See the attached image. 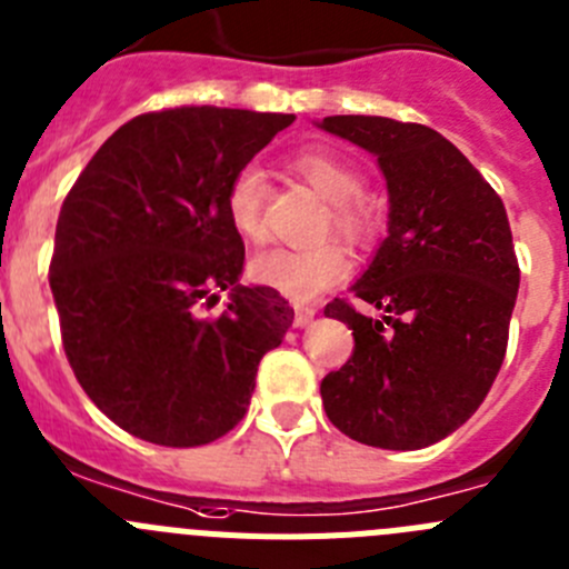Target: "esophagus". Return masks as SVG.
<instances>
[{"label":"esophagus","mask_w":569,"mask_h":569,"mask_svg":"<svg viewBox=\"0 0 569 569\" xmlns=\"http://www.w3.org/2000/svg\"><path fill=\"white\" fill-rule=\"evenodd\" d=\"M312 319H316V310H312V307H305V305L296 307V319H293L296 327H307Z\"/></svg>","instance_id":"esophagus-1"}]
</instances>
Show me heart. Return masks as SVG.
Wrapping results in <instances>:
<instances>
[{"label": "heart", "instance_id": "heart-1", "mask_svg": "<svg viewBox=\"0 0 569 569\" xmlns=\"http://www.w3.org/2000/svg\"><path fill=\"white\" fill-rule=\"evenodd\" d=\"M296 171L332 202V226L343 237H363L372 226L369 211L358 202L363 180L349 163L325 149H305L293 160ZM264 174L259 166H242L226 189V213L233 231L244 239H262ZM349 273V259L338 244H312V248H270L250 262L253 281L293 301H310L338 284Z\"/></svg>", "mask_w": 569, "mask_h": 569}]
</instances>
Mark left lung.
<instances>
[{
    "label": "left lung",
    "mask_w": 569,
    "mask_h": 569,
    "mask_svg": "<svg viewBox=\"0 0 569 569\" xmlns=\"http://www.w3.org/2000/svg\"><path fill=\"white\" fill-rule=\"evenodd\" d=\"M316 127L372 154L389 194L387 239L349 288L383 316L327 305L356 349L321 380L325 411L363 446L426 448L466 423L502 367L519 293L508 213L435 129L378 114H330Z\"/></svg>",
    "instance_id": "obj_1"
}]
</instances>
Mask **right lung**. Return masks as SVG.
Instances as JSON below:
<instances>
[{"instance_id": "obj_1", "label": "right lung", "mask_w": 569, "mask_h": 569, "mask_svg": "<svg viewBox=\"0 0 569 569\" xmlns=\"http://www.w3.org/2000/svg\"><path fill=\"white\" fill-rule=\"evenodd\" d=\"M296 114L180 107L138 114L87 163L56 226L50 290L67 361L129 435L191 448L244 417L268 349L293 325L276 290L239 284L226 189ZM229 290V310L199 305Z\"/></svg>"}]
</instances>
